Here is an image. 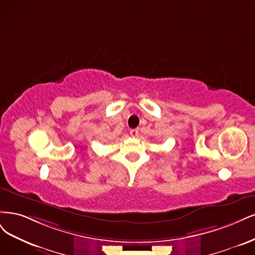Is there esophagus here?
<instances>
[{
	"label": "esophagus",
	"instance_id": "obj_1",
	"mask_svg": "<svg viewBox=\"0 0 255 255\" xmlns=\"http://www.w3.org/2000/svg\"><path fill=\"white\" fill-rule=\"evenodd\" d=\"M130 135L131 136H137L138 135V129H131L130 130Z\"/></svg>",
	"mask_w": 255,
	"mask_h": 255
}]
</instances>
